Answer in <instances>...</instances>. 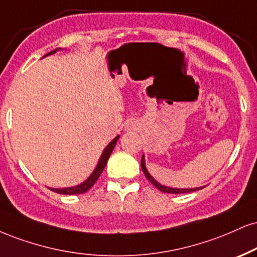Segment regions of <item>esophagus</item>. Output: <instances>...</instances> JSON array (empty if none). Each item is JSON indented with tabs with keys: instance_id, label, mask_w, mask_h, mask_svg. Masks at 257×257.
<instances>
[{
	"instance_id": "esophagus-1",
	"label": "esophagus",
	"mask_w": 257,
	"mask_h": 257,
	"mask_svg": "<svg viewBox=\"0 0 257 257\" xmlns=\"http://www.w3.org/2000/svg\"><path fill=\"white\" fill-rule=\"evenodd\" d=\"M139 128H140V123H139L138 119L132 118V119L126 120V123H125V131L126 132H135V131H138Z\"/></svg>"
}]
</instances>
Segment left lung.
I'll use <instances>...</instances> for the list:
<instances>
[{
  "instance_id": "obj_1",
  "label": "left lung",
  "mask_w": 257,
  "mask_h": 257,
  "mask_svg": "<svg viewBox=\"0 0 257 257\" xmlns=\"http://www.w3.org/2000/svg\"><path fill=\"white\" fill-rule=\"evenodd\" d=\"M141 169L142 171H144L145 176H146V178L148 181L152 183L154 187L158 188L160 191H163V193H169V194H182V193H190V191H195V190H199V189H202V188H191V189H176V188H169V187H165V185H162L158 182L156 181V179H153L152 176L148 174L147 169H146V165H145V158L144 156H142L141 158Z\"/></svg>"
}]
</instances>
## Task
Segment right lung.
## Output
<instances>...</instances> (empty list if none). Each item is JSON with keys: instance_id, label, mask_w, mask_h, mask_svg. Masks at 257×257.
Returning a JSON list of instances; mask_svg holds the SVG:
<instances>
[{"instance_id": "obj_1", "label": "right lung", "mask_w": 257, "mask_h": 257, "mask_svg": "<svg viewBox=\"0 0 257 257\" xmlns=\"http://www.w3.org/2000/svg\"><path fill=\"white\" fill-rule=\"evenodd\" d=\"M56 52V50L49 52V54H46L45 56H48V55H52ZM119 137H116L115 139H113L112 141L110 142L109 145H107L106 148L104 150L103 154H101L100 157V160H99L97 168H95V170L93 171V174H92L89 177L86 179L83 183H81L80 185H76V187H72V188H62V189H55V188H49V189H51L52 191H55V193H58V194H63V195H74V194H83L86 193V191L91 189L92 187H93V184L95 183V182L98 181L99 176L101 175V172H103V170L105 166H106V163L107 160H109L111 153H112L113 148H115L116 146V142L117 140H118Z\"/></svg>"}]
</instances>
